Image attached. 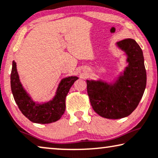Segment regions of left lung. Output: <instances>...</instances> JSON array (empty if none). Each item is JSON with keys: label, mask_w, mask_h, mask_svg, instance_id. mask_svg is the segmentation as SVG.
<instances>
[{"label": "left lung", "mask_w": 158, "mask_h": 158, "mask_svg": "<svg viewBox=\"0 0 158 158\" xmlns=\"http://www.w3.org/2000/svg\"><path fill=\"white\" fill-rule=\"evenodd\" d=\"M124 52L127 65L113 82L86 80L90 101L96 113L102 118L120 119L130 115L145 92L147 75L143 51L136 41L127 38L116 43Z\"/></svg>", "instance_id": "1"}]
</instances>
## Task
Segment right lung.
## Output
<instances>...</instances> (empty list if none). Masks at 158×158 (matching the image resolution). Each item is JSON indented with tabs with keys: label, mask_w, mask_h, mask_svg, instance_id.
Instances as JSON below:
<instances>
[{
	"label": "right lung",
	"mask_w": 158,
	"mask_h": 158,
	"mask_svg": "<svg viewBox=\"0 0 158 158\" xmlns=\"http://www.w3.org/2000/svg\"><path fill=\"white\" fill-rule=\"evenodd\" d=\"M77 76H69L61 80L54 97L47 102H38L32 99L20 83L16 63L13 61L10 74L11 90L21 113L31 122L48 124L58 120L65 110V98Z\"/></svg>",
	"instance_id": "1"
}]
</instances>
